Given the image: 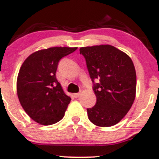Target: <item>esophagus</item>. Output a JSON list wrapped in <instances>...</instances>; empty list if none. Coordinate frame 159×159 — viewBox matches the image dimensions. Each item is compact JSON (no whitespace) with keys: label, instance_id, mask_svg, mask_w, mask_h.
Returning a JSON list of instances; mask_svg holds the SVG:
<instances>
[{"label":"esophagus","instance_id":"obj_1","mask_svg":"<svg viewBox=\"0 0 159 159\" xmlns=\"http://www.w3.org/2000/svg\"><path fill=\"white\" fill-rule=\"evenodd\" d=\"M73 96H74V97L77 98V97H79L80 96V93H74L73 94Z\"/></svg>","mask_w":159,"mask_h":159}]
</instances>
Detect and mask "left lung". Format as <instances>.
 I'll return each instance as SVG.
<instances>
[{
  "mask_svg": "<svg viewBox=\"0 0 159 159\" xmlns=\"http://www.w3.org/2000/svg\"><path fill=\"white\" fill-rule=\"evenodd\" d=\"M97 103L88 108L89 120L97 126L115 125L131 109L136 94V72L131 58L111 45L82 47Z\"/></svg>",
  "mask_w": 159,
  "mask_h": 159,
  "instance_id": "8db88e82",
  "label": "left lung"
}]
</instances>
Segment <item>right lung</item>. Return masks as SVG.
<instances>
[{
	"label": "right lung",
	"mask_w": 159,
	"mask_h": 159,
	"mask_svg": "<svg viewBox=\"0 0 159 159\" xmlns=\"http://www.w3.org/2000/svg\"><path fill=\"white\" fill-rule=\"evenodd\" d=\"M77 47H52L30 55L20 68L17 93L28 116L42 125L57 123L64 117L70 98L56 76L58 63Z\"/></svg>",
	"instance_id": "right-lung-1"
}]
</instances>
